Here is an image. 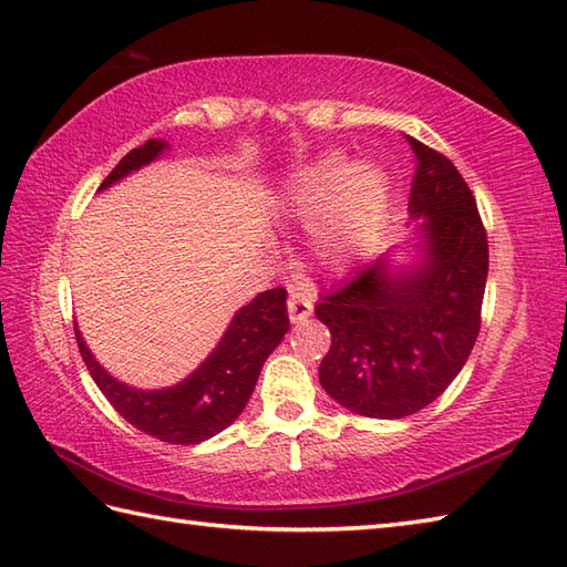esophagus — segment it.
<instances>
[{
    "label": "esophagus",
    "mask_w": 567,
    "mask_h": 567,
    "mask_svg": "<svg viewBox=\"0 0 567 567\" xmlns=\"http://www.w3.org/2000/svg\"><path fill=\"white\" fill-rule=\"evenodd\" d=\"M286 306H288V318H291L293 324L303 322L312 316V300L300 291V288H291V291H288Z\"/></svg>",
    "instance_id": "34e87169"
}]
</instances>
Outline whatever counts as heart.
<instances>
[{
	"mask_svg": "<svg viewBox=\"0 0 567 567\" xmlns=\"http://www.w3.org/2000/svg\"><path fill=\"white\" fill-rule=\"evenodd\" d=\"M388 200V184L381 167L357 162L342 167L339 159H324L291 179L281 198L284 216L310 223V243L316 255L339 267L359 255Z\"/></svg>",
	"mask_w": 567,
	"mask_h": 567,
	"instance_id": "heart-1",
	"label": "heart"
}]
</instances>
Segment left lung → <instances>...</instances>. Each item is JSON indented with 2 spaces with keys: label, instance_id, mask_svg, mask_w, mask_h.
Masks as SVG:
<instances>
[{
  "label": "left lung",
  "instance_id": "obj_1",
  "mask_svg": "<svg viewBox=\"0 0 567 567\" xmlns=\"http://www.w3.org/2000/svg\"><path fill=\"white\" fill-rule=\"evenodd\" d=\"M405 137L417 157L410 213L424 218V259L395 269L383 255L316 306L332 334L322 388L375 420L420 412L456 379L481 332L487 281V233L473 192L446 155Z\"/></svg>",
  "mask_w": 567,
  "mask_h": 567
}]
</instances>
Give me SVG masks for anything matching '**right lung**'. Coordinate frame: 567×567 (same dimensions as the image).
I'll use <instances>...</instances> for the list:
<instances>
[{
    "instance_id": "1",
    "label": "right lung",
    "mask_w": 567,
    "mask_h": 567,
    "mask_svg": "<svg viewBox=\"0 0 567 567\" xmlns=\"http://www.w3.org/2000/svg\"><path fill=\"white\" fill-rule=\"evenodd\" d=\"M167 147L165 141H147L131 150L111 169L102 188L145 167ZM286 288L259 293L233 318L228 332L200 367L182 383L165 390H137L109 375L94 361L90 347L74 324L80 354L94 383L125 422L167 444H198L230 426L245 410L259 371L288 332Z\"/></svg>"
}]
</instances>
